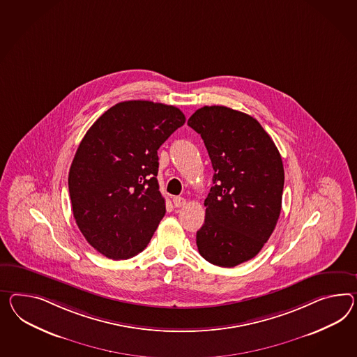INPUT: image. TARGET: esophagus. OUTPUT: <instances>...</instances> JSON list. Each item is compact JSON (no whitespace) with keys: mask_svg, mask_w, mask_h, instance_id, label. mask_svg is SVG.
<instances>
[{"mask_svg":"<svg viewBox=\"0 0 357 357\" xmlns=\"http://www.w3.org/2000/svg\"><path fill=\"white\" fill-rule=\"evenodd\" d=\"M174 207H183V206H185L186 204V199L185 198H183V197H174Z\"/></svg>","mask_w":357,"mask_h":357,"instance_id":"esophagus-1","label":"esophagus"}]
</instances>
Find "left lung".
Here are the masks:
<instances>
[{"label":"left lung","instance_id":"obj_1","mask_svg":"<svg viewBox=\"0 0 357 357\" xmlns=\"http://www.w3.org/2000/svg\"><path fill=\"white\" fill-rule=\"evenodd\" d=\"M188 126L201 135L215 171L197 231L211 264L231 268L255 257L281 213L284 172L273 139L257 120L225 106H204Z\"/></svg>","mask_w":357,"mask_h":357}]
</instances>
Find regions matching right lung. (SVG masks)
Segmentation results:
<instances>
[{
    "mask_svg": "<svg viewBox=\"0 0 357 357\" xmlns=\"http://www.w3.org/2000/svg\"><path fill=\"white\" fill-rule=\"evenodd\" d=\"M183 123L174 106L120 102L82 138L68 190L77 227L102 255L129 259L149 245L165 213L158 149Z\"/></svg>",
    "mask_w": 357,
    "mask_h": 357,
    "instance_id": "1",
    "label": "right lung"
}]
</instances>
